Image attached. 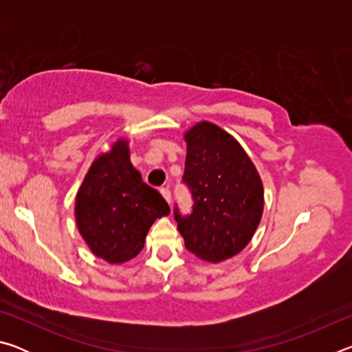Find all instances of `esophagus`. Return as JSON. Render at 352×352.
Returning <instances> with one entry per match:
<instances>
[{"label":"esophagus","mask_w":352,"mask_h":352,"mask_svg":"<svg viewBox=\"0 0 352 352\" xmlns=\"http://www.w3.org/2000/svg\"><path fill=\"white\" fill-rule=\"evenodd\" d=\"M160 192H162V195L166 199V201L170 204V190H169V188H162V189H160Z\"/></svg>","instance_id":"1"}]
</instances>
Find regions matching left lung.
Instances as JSON below:
<instances>
[{
  "instance_id": "1",
  "label": "left lung",
  "mask_w": 352,
  "mask_h": 352,
  "mask_svg": "<svg viewBox=\"0 0 352 352\" xmlns=\"http://www.w3.org/2000/svg\"><path fill=\"white\" fill-rule=\"evenodd\" d=\"M188 153L182 182L192 210L174 219L184 247L200 259L220 262L243 250L264 208V189L252 160L239 142L211 122L186 133Z\"/></svg>"
}]
</instances>
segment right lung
Instances as JSON below:
<instances>
[{
  "label": "right lung",
  "instance_id": "add662e5",
  "mask_svg": "<svg viewBox=\"0 0 352 352\" xmlns=\"http://www.w3.org/2000/svg\"><path fill=\"white\" fill-rule=\"evenodd\" d=\"M170 212L163 195L141 180L130 163L127 141L91 164L76 197V222L91 252L122 264L144 247L155 219Z\"/></svg>",
  "mask_w": 352,
  "mask_h": 352
}]
</instances>
